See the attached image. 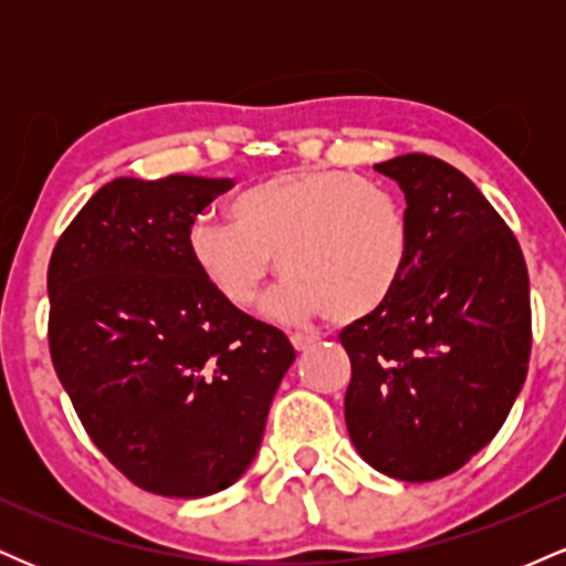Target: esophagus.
Wrapping results in <instances>:
<instances>
[{
    "mask_svg": "<svg viewBox=\"0 0 566 566\" xmlns=\"http://www.w3.org/2000/svg\"><path fill=\"white\" fill-rule=\"evenodd\" d=\"M290 340H292V346H295V350H308L311 346H316V343H319V337L295 333V335H290Z\"/></svg>",
    "mask_w": 566,
    "mask_h": 566,
    "instance_id": "esophagus-1",
    "label": "esophagus"
}]
</instances>
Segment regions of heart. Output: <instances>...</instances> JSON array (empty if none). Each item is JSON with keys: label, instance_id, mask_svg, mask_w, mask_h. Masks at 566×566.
<instances>
[{"label": "heart", "instance_id": "heart-1", "mask_svg": "<svg viewBox=\"0 0 566 566\" xmlns=\"http://www.w3.org/2000/svg\"><path fill=\"white\" fill-rule=\"evenodd\" d=\"M231 220L199 218L188 252L210 287L250 308L274 271L287 276L271 301L279 319L327 311L356 322L388 303L405 276L412 233L401 199L378 180L335 167L276 172L231 201Z\"/></svg>", "mask_w": 566, "mask_h": 566}]
</instances>
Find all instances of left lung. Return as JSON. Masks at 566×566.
Masks as SVG:
<instances>
[{
  "instance_id": "left-lung-1",
  "label": "left lung",
  "mask_w": 566,
  "mask_h": 566,
  "mask_svg": "<svg viewBox=\"0 0 566 566\" xmlns=\"http://www.w3.org/2000/svg\"><path fill=\"white\" fill-rule=\"evenodd\" d=\"M407 199V269L382 308L343 327L348 437L373 469L433 482L509 418L532 350L522 247L484 193L428 154L375 165Z\"/></svg>"
}]
</instances>
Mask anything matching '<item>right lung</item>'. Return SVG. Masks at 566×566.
<instances>
[{
  "label": "right lung",
  "instance_id": "1",
  "mask_svg": "<svg viewBox=\"0 0 566 566\" xmlns=\"http://www.w3.org/2000/svg\"><path fill=\"white\" fill-rule=\"evenodd\" d=\"M226 178H116L48 269V340L84 431L140 490L205 497L247 471L295 361L282 329L233 308L188 252Z\"/></svg>",
  "mask_w": 566,
  "mask_h": 566
}]
</instances>
